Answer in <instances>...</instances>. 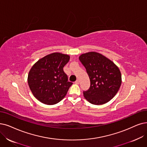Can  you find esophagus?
I'll use <instances>...</instances> for the list:
<instances>
[{"instance_id": "obj_1", "label": "esophagus", "mask_w": 147, "mask_h": 147, "mask_svg": "<svg viewBox=\"0 0 147 147\" xmlns=\"http://www.w3.org/2000/svg\"><path fill=\"white\" fill-rule=\"evenodd\" d=\"M75 83L76 84H78L80 83V81H79L78 80H76V81L75 82Z\"/></svg>"}]
</instances>
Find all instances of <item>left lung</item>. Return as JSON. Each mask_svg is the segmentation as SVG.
<instances>
[{"label": "left lung", "instance_id": "1", "mask_svg": "<svg viewBox=\"0 0 147 147\" xmlns=\"http://www.w3.org/2000/svg\"><path fill=\"white\" fill-rule=\"evenodd\" d=\"M79 60L85 67L90 81L89 89L83 92L85 99L95 105H102L110 101L118 93L122 83L118 67L96 52L81 54Z\"/></svg>", "mask_w": 147, "mask_h": 147}]
</instances>
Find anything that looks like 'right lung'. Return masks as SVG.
Returning <instances> with one entry per match:
<instances>
[{
  "instance_id": "right-lung-1",
  "label": "right lung",
  "mask_w": 147,
  "mask_h": 147,
  "mask_svg": "<svg viewBox=\"0 0 147 147\" xmlns=\"http://www.w3.org/2000/svg\"><path fill=\"white\" fill-rule=\"evenodd\" d=\"M70 56L60 52L47 55L35 63L28 74V83L39 101L54 105L65 97L72 83L63 70Z\"/></svg>"
}]
</instances>
